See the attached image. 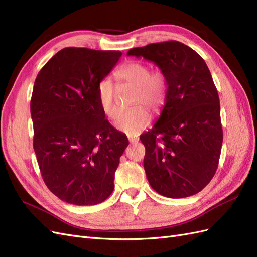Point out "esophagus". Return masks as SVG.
Listing matches in <instances>:
<instances>
[{
  "label": "esophagus",
  "mask_w": 257,
  "mask_h": 257,
  "mask_svg": "<svg viewBox=\"0 0 257 257\" xmlns=\"http://www.w3.org/2000/svg\"><path fill=\"white\" fill-rule=\"evenodd\" d=\"M139 141L138 137H135V136H128V142L131 144H137Z\"/></svg>",
  "instance_id": "1"
}]
</instances>
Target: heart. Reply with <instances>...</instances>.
<instances>
[{"label":"heart","instance_id":"obj_1","mask_svg":"<svg viewBox=\"0 0 257 257\" xmlns=\"http://www.w3.org/2000/svg\"><path fill=\"white\" fill-rule=\"evenodd\" d=\"M115 78L122 84L134 88L131 109L122 112L114 122L116 130L133 136L141 133L150 124L151 115L159 113L164 107L168 94V79L161 69L152 71L150 66L138 61H131L115 72ZM97 100L100 109L108 118L118 114L115 103V87L110 79L103 78L97 84Z\"/></svg>","mask_w":257,"mask_h":257}]
</instances>
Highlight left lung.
<instances>
[{
  "label": "left lung",
  "mask_w": 257,
  "mask_h": 257,
  "mask_svg": "<svg viewBox=\"0 0 257 257\" xmlns=\"http://www.w3.org/2000/svg\"><path fill=\"white\" fill-rule=\"evenodd\" d=\"M127 56L153 62L168 79L160 118L141 136L148 181L165 197L195 195L213 178L223 143L220 98L206 62L177 41L132 48Z\"/></svg>",
  "instance_id": "left-lung-1"
}]
</instances>
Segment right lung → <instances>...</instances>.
Returning <instances> with one entry per match:
<instances>
[{
	"mask_svg": "<svg viewBox=\"0 0 257 257\" xmlns=\"http://www.w3.org/2000/svg\"><path fill=\"white\" fill-rule=\"evenodd\" d=\"M121 51L67 47L38 73L31 98L33 148L47 188L77 206L103 203L128 146L110 125L97 100V84Z\"/></svg>",
	"mask_w": 257,
	"mask_h": 257,
	"instance_id": "obj_1",
	"label": "right lung"
}]
</instances>
